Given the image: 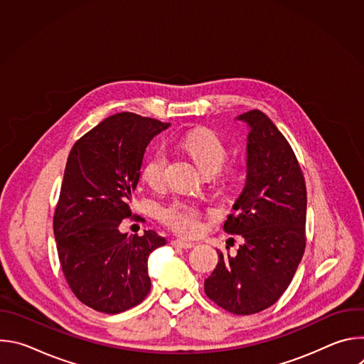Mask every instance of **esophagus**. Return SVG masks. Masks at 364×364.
<instances>
[{
  "label": "esophagus",
  "mask_w": 364,
  "mask_h": 364,
  "mask_svg": "<svg viewBox=\"0 0 364 364\" xmlns=\"http://www.w3.org/2000/svg\"><path fill=\"white\" fill-rule=\"evenodd\" d=\"M173 245H174V246H177V247H181V249H191V247L194 246V243H193V242L183 240V239H177V240H174V242H173Z\"/></svg>",
  "instance_id": "obj_1"
}]
</instances>
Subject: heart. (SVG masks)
Here are the masks:
<instances>
[{
  "label": "heart",
  "instance_id": "obj_1",
  "mask_svg": "<svg viewBox=\"0 0 364 364\" xmlns=\"http://www.w3.org/2000/svg\"><path fill=\"white\" fill-rule=\"evenodd\" d=\"M183 146L203 173L219 171L228 157V149L220 138L205 128L188 132L183 139ZM166 167L167 152L155 151L141 170L142 181L151 188H160L166 181ZM159 216L168 228L184 236H194L201 229L203 212L191 201L174 200L160 207Z\"/></svg>",
  "mask_w": 364,
  "mask_h": 364
}]
</instances>
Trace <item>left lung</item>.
I'll return each instance as SVG.
<instances>
[{
    "instance_id": "obj_1",
    "label": "left lung",
    "mask_w": 364,
    "mask_h": 364,
    "mask_svg": "<svg viewBox=\"0 0 364 364\" xmlns=\"http://www.w3.org/2000/svg\"><path fill=\"white\" fill-rule=\"evenodd\" d=\"M247 125L246 180L225 232L245 243L235 256L219 252L204 292L232 314L274 305L291 284L305 250L306 188L295 154L275 124L253 109L236 118Z\"/></svg>"
}]
</instances>
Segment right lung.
<instances>
[{
    "mask_svg": "<svg viewBox=\"0 0 364 364\" xmlns=\"http://www.w3.org/2000/svg\"><path fill=\"white\" fill-rule=\"evenodd\" d=\"M170 124L121 112L103 119L73 145L63 176L53 230L62 271L85 305L118 314L149 292L148 256L166 239L119 232L131 218V194L149 141Z\"/></svg>",
    "mask_w": 364,
    "mask_h": 364,
    "instance_id": "add662e5",
    "label": "right lung"
}]
</instances>
